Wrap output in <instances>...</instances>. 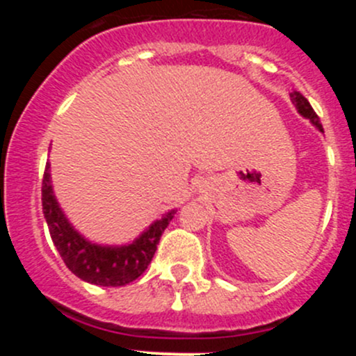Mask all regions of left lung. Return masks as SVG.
I'll return each mask as SVG.
<instances>
[{
	"mask_svg": "<svg viewBox=\"0 0 356 356\" xmlns=\"http://www.w3.org/2000/svg\"><path fill=\"white\" fill-rule=\"evenodd\" d=\"M291 102L294 103V106H296L298 111H300L303 117L310 118L312 124H315L318 127V131L324 132V129H322V124H321V118L317 117V113H315L314 108H312V105L308 103V99L305 98L303 95H301L300 91H293L291 92Z\"/></svg>",
	"mask_w": 356,
	"mask_h": 356,
	"instance_id": "left-lung-1",
	"label": "left lung"
}]
</instances>
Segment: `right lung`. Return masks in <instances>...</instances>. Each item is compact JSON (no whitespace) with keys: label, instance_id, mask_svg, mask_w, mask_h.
I'll use <instances>...</instances> for the list:
<instances>
[{"label":"right lung","instance_id":"1","mask_svg":"<svg viewBox=\"0 0 356 356\" xmlns=\"http://www.w3.org/2000/svg\"><path fill=\"white\" fill-rule=\"evenodd\" d=\"M41 191L42 213L60 257L65 261L68 270L74 272L82 281L96 286L118 288L136 281L152 264L161 234L175 215V210L168 211L132 245L120 248L98 246L86 241L77 231H74L60 210L49 181V163H46Z\"/></svg>","mask_w":356,"mask_h":356}]
</instances>
